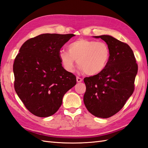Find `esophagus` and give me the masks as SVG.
<instances>
[{
	"instance_id": "1",
	"label": "esophagus",
	"mask_w": 148,
	"mask_h": 148,
	"mask_svg": "<svg viewBox=\"0 0 148 148\" xmlns=\"http://www.w3.org/2000/svg\"><path fill=\"white\" fill-rule=\"evenodd\" d=\"M82 79L81 78H80V77H77V82H78V83H80V82H82Z\"/></svg>"
}]
</instances>
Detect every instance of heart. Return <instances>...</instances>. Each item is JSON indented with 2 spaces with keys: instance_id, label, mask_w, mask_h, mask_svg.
<instances>
[{
  "instance_id": "heart-1",
  "label": "heart",
  "mask_w": 148,
  "mask_h": 148,
  "mask_svg": "<svg viewBox=\"0 0 148 148\" xmlns=\"http://www.w3.org/2000/svg\"><path fill=\"white\" fill-rule=\"evenodd\" d=\"M58 56L67 71H74L77 60L79 70L93 76L105 69L109 62L110 52L106 42L79 39L68 45V51L60 50Z\"/></svg>"
}]
</instances>
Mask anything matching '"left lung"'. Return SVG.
Wrapping results in <instances>:
<instances>
[{
    "label": "left lung",
    "mask_w": 148,
    "mask_h": 148,
    "mask_svg": "<svg viewBox=\"0 0 148 148\" xmlns=\"http://www.w3.org/2000/svg\"><path fill=\"white\" fill-rule=\"evenodd\" d=\"M93 37L101 38L107 43L110 56L102 71L84 78L86 92L84 102L93 116L108 118L117 113L132 95L138 66L127 44L109 35Z\"/></svg>",
    "instance_id": "1"
}]
</instances>
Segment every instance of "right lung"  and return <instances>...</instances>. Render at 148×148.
I'll use <instances>...</instances> for the list:
<instances>
[{"label": "right lung", "instance_id": "obj_1", "mask_svg": "<svg viewBox=\"0 0 148 148\" xmlns=\"http://www.w3.org/2000/svg\"><path fill=\"white\" fill-rule=\"evenodd\" d=\"M73 34H42L21 47L13 64L14 88L26 109L38 117H49L62 104L66 92L77 84L76 77L62 66V47Z\"/></svg>", "mask_w": 148, "mask_h": 148}]
</instances>
